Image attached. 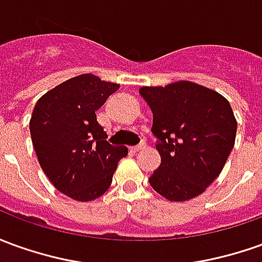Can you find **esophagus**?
Returning <instances> with one entry per match:
<instances>
[{
  "label": "esophagus",
  "mask_w": 262,
  "mask_h": 262,
  "mask_svg": "<svg viewBox=\"0 0 262 262\" xmlns=\"http://www.w3.org/2000/svg\"><path fill=\"white\" fill-rule=\"evenodd\" d=\"M145 147H147L145 144H140V145H135V147H131V151H133V152H138L140 149H144V148H145Z\"/></svg>",
  "instance_id": "1"
}]
</instances>
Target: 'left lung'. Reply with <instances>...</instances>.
I'll return each mask as SVG.
<instances>
[{"mask_svg": "<svg viewBox=\"0 0 262 262\" xmlns=\"http://www.w3.org/2000/svg\"><path fill=\"white\" fill-rule=\"evenodd\" d=\"M152 111V134L161 164L151 187L169 201L203 194L224 168L235 142L237 121L221 94L189 81L142 86Z\"/></svg>", "mask_w": 262, "mask_h": 262, "instance_id": "1", "label": "left lung"}]
</instances>
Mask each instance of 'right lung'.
<instances>
[{
    "label": "right lung",
    "instance_id": "1",
    "mask_svg": "<svg viewBox=\"0 0 262 262\" xmlns=\"http://www.w3.org/2000/svg\"><path fill=\"white\" fill-rule=\"evenodd\" d=\"M118 88L82 74L52 88L34 107L30 131L39 165L54 187L75 201L102 195L118 161L128 154L107 141L95 115Z\"/></svg>",
    "mask_w": 262,
    "mask_h": 262
}]
</instances>
